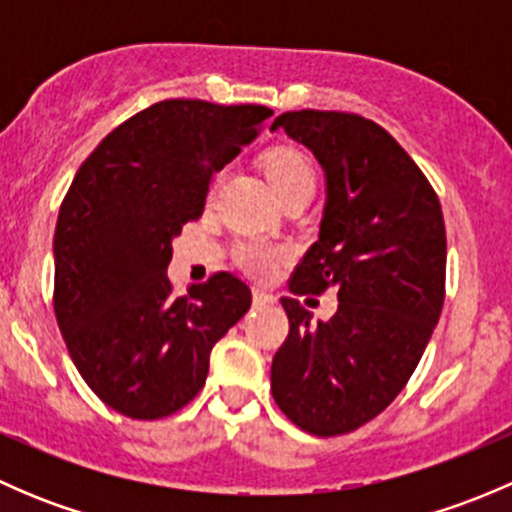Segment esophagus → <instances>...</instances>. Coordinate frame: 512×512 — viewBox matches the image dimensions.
Returning <instances> with one entry per match:
<instances>
[{"instance_id":"esophagus-1","label":"esophagus","mask_w":512,"mask_h":512,"mask_svg":"<svg viewBox=\"0 0 512 512\" xmlns=\"http://www.w3.org/2000/svg\"><path fill=\"white\" fill-rule=\"evenodd\" d=\"M252 302H255V304H275L277 297L272 292H267V289L255 287V289H252Z\"/></svg>"}]
</instances>
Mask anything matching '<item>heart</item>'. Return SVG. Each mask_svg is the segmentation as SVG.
<instances>
[{
    "instance_id": "obj_1",
    "label": "heart",
    "mask_w": 512,
    "mask_h": 512,
    "mask_svg": "<svg viewBox=\"0 0 512 512\" xmlns=\"http://www.w3.org/2000/svg\"><path fill=\"white\" fill-rule=\"evenodd\" d=\"M265 173L280 198L299 188H314V183H317L312 160L307 158V153L294 146L272 148L265 158ZM232 257H235L237 267H242L250 275L270 277L285 262L287 250L282 245H272V242L250 237V240L237 242Z\"/></svg>"
}]
</instances>
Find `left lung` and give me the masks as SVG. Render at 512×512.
<instances>
[{
	"label": "left lung",
	"mask_w": 512,
	"mask_h": 512,
	"mask_svg": "<svg viewBox=\"0 0 512 512\" xmlns=\"http://www.w3.org/2000/svg\"><path fill=\"white\" fill-rule=\"evenodd\" d=\"M272 128L327 173L319 240L282 297L289 334L272 359V396L294 426L342 436L376 418L421 361L446 297V225L421 168L379 123L342 111H287ZM340 307L312 325L304 293Z\"/></svg>",
	"instance_id": "1"
}]
</instances>
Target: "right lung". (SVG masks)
<instances>
[{"label":"right lung","instance_id":"obj_1","mask_svg":"<svg viewBox=\"0 0 512 512\" xmlns=\"http://www.w3.org/2000/svg\"><path fill=\"white\" fill-rule=\"evenodd\" d=\"M272 111L168 98L113 128L81 163L54 232V312L91 391L118 414L156 421L183 409L210 352L252 292L215 272L173 294V237L198 220L213 173L252 143Z\"/></svg>","mask_w":512,"mask_h":512}]
</instances>
